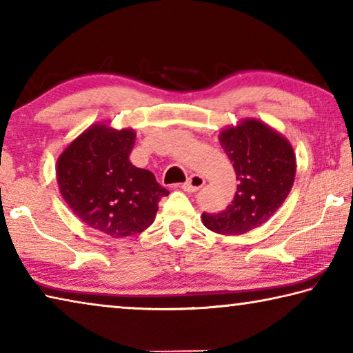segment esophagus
I'll use <instances>...</instances> for the list:
<instances>
[{"label": "esophagus", "mask_w": 353, "mask_h": 353, "mask_svg": "<svg viewBox=\"0 0 353 353\" xmlns=\"http://www.w3.org/2000/svg\"><path fill=\"white\" fill-rule=\"evenodd\" d=\"M204 183H205L204 177L199 176V174H191L188 177V181L181 185V188L183 191H198L199 188L204 187Z\"/></svg>", "instance_id": "1"}]
</instances>
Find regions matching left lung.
Instances as JSON below:
<instances>
[{"label":"left lung","mask_w":353,"mask_h":353,"mask_svg":"<svg viewBox=\"0 0 353 353\" xmlns=\"http://www.w3.org/2000/svg\"><path fill=\"white\" fill-rule=\"evenodd\" d=\"M219 143L234 163L236 193L224 210L202 213V221L216 234L241 235L283 204L294 183L296 157L282 135L256 119L223 130Z\"/></svg>","instance_id":"obj_1"}]
</instances>
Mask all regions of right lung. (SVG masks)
<instances>
[{
	"label": "right lung",
	"mask_w": 353,
	"mask_h": 353,
	"mask_svg": "<svg viewBox=\"0 0 353 353\" xmlns=\"http://www.w3.org/2000/svg\"><path fill=\"white\" fill-rule=\"evenodd\" d=\"M130 129L93 126L57 160V182L68 207L82 223L113 238L140 234L152 224L159 202L170 191L151 171L137 168L129 155Z\"/></svg>",
	"instance_id": "right-lung-1"
}]
</instances>
